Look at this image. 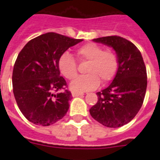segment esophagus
Here are the masks:
<instances>
[{
	"label": "esophagus",
	"mask_w": 160,
	"mask_h": 160,
	"mask_svg": "<svg viewBox=\"0 0 160 160\" xmlns=\"http://www.w3.org/2000/svg\"><path fill=\"white\" fill-rule=\"evenodd\" d=\"M71 95H72L73 97H75V96H80V95H83L82 92H77V91H72L71 92Z\"/></svg>",
	"instance_id": "34e87169"
}]
</instances>
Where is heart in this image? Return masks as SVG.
I'll use <instances>...</instances> for the list:
<instances>
[{"mask_svg": "<svg viewBox=\"0 0 160 160\" xmlns=\"http://www.w3.org/2000/svg\"><path fill=\"white\" fill-rule=\"evenodd\" d=\"M80 60H86L88 65L85 72L87 74L76 78L70 83V89L74 91H86L94 90L100 84L111 80L116 75L119 68V60L116 54L110 50L103 48L95 43L85 44L75 51ZM60 73L68 80H73L77 75V65L69 52L60 55L58 60Z\"/></svg>", "mask_w": 160, "mask_h": 160, "instance_id": "obj_1", "label": "heart"}]
</instances>
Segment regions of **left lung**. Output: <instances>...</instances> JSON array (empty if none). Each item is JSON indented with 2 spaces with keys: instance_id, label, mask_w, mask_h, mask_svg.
Wrapping results in <instances>:
<instances>
[{
  "instance_id": "1",
  "label": "left lung",
  "mask_w": 160,
  "mask_h": 160,
  "mask_svg": "<svg viewBox=\"0 0 160 160\" xmlns=\"http://www.w3.org/2000/svg\"><path fill=\"white\" fill-rule=\"evenodd\" d=\"M93 41L113 48L119 60L116 75L108 87L97 92L98 101L90 109L94 119L109 128H118L134 119L144 102L147 72L140 51L120 36H105Z\"/></svg>"
}]
</instances>
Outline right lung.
Returning <instances> with one entry per match:
<instances>
[{
  "label": "right lung",
  "instance_id": "obj_1",
  "mask_svg": "<svg viewBox=\"0 0 160 160\" xmlns=\"http://www.w3.org/2000/svg\"><path fill=\"white\" fill-rule=\"evenodd\" d=\"M82 41L48 32L31 40L19 53L12 74L13 93L19 109L30 122L49 126L67 113L70 91L53 93L66 86L58 60Z\"/></svg>",
  "mask_w": 160,
  "mask_h": 160
}]
</instances>
